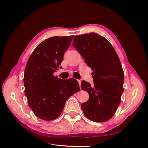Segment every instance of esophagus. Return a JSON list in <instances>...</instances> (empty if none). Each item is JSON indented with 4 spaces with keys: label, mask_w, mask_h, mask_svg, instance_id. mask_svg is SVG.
I'll return each instance as SVG.
<instances>
[{
    "label": "esophagus",
    "mask_w": 148,
    "mask_h": 148,
    "mask_svg": "<svg viewBox=\"0 0 148 148\" xmlns=\"http://www.w3.org/2000/svg\"><path fill=\"white\" fill-rule=\"evenodd\" d=\"M78 83H79V87L81 88V83H82V81L80 79H78Z\"/></svg>",
    "instance_id": "1"
}]
</instances>
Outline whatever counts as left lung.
<instances>
[{"label": "left lung", "instance_id": "8db88e82", "mask_svg": "<svg viewBox=\"0 0 148 148\" xmlns=\"http://www.w3.org/2000/svg\"><path fill=\"white\" fill-rule=\"evenodd\" d=\"M73 46L92 70L94 84L82 82V89L89 98L82 104L86 117L96 122H104L115 114L123 92L124 73L114 48L96 33L77 35Z\"/></svg>", "mask_w": 148, "mask_h": 148}]
</instances>
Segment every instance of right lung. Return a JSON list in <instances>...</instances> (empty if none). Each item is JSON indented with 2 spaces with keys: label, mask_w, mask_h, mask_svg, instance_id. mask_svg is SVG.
<instances>
[{
  "label": "right lung",
  "mask_w": 148,
  "mask_h": 148,
  "mask_svg": "<svg viewBox=\"0 0 148 148\" xmlns=\"http://www.w3.org/2000/svg\"><path fill=\"white\" fill-rule=\"evenodd\" d=\"M73 36H53L44 40L36 47L26 64L25 95L35 115L42 120L57 119L67 99L80 89L75 79H62L53 75Z\"/></svg>",
  "instance_id": "1"
}]
</instances>
